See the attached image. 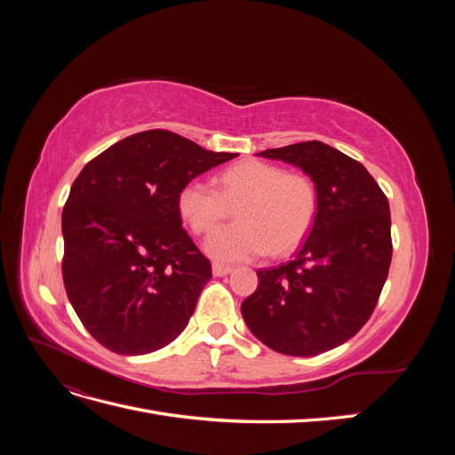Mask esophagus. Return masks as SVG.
<instances>
[{
    "instance_id": "1",
    "label": "esophagus",
    "mask_w": 455,
    "mask_h": 455,
    "mask_svg": "<svg viewBox=\"0 0 455 455\" xmlns=\"http://www.w3.org/2000/svg\"><path fill=\"white\" fill-rule=\"evenodd\" d=\"M233 271L231 266H226V264H212V275L214 277H226V275H229Z\"/></svg>"
}]
</instances>
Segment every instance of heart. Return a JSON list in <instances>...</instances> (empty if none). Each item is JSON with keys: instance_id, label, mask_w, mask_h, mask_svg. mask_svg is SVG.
I'll use <instances>...</instances> for the list:
<instances>
[{"instance_id": "heart-1", "label": "heart", "mask_w": 455, "mask_h": 455, "mask_svg": "<svg viewBox=\"0 0 455 455\" xmlns=\"http://www.w3.org/2000/svg\"><path fill=\"white\" fill-rule=\"evenodd\" d=\"M220 191L201 178L186 182L176 197L178 214L196 233L211 231L235 206L237 222L218 228L204 251L220 261H243L264 252H292L309 233L319 196L313 180L264 161L231 164L218 176Z\"/></svg>"}]
</instances>
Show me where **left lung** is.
<instances>
[{
  "instance_id": "1",
  "label": "left lung",
  "mask_w": 455,
  "mask_h": 455,
  "mask_svg": "<svg viewBox=\"0 0 455 455\" xmlns=\"http://www.w3.org/2000/svg\"><path fill=\"white\" fill-rule=\"evenodd\" d=\"M258 156L304 171L319 209L294 259L256 271L243 319L273 351L321 355L359 332L378 304L393 254L389 201L359 161L328 144L299 142Z\"/></svg>"
}]
</instances>
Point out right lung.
I'll return each instance as SVG.
<instances>
[{
	"label": "right lung",
	"instance_id": "add662e5",
	"mask_svg": "<svg viewBox=\"0 0 455 455\" xmlns=\"http://www.w3.org/2000/svg\"><path fill=\"white\" fill-rule=\"evenodd\" d=\"M233 157L154 129L109 146L79 172L62 211V277L100 346L146 355L188 326L212 271L182 228L176 197Z\"/></svg>",
	"mask_w": 455,
	"mask_h": 455
}]
</instances>
